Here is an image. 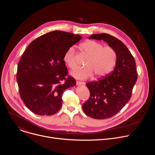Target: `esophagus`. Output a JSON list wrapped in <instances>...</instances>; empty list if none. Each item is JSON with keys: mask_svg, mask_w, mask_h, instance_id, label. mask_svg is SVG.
Segmentation results:
<instances>
[{"mask_svg": "<svg viewBox=\"0 0 155 155\" xmlns=\"http://www.w3.org/2000/svg\"><path fill=\"white\" fill-rule=\"evenodd\" d=\"M76 84L77 85H85V83L84 82H81V81H76Z\"/></svg>", "mask_w": 155, "mask_h": 155, "instance_id": "esophagus-1", "label": "esophagus"}]
</instances>
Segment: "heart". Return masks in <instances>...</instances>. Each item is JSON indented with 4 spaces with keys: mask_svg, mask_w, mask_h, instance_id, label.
<instances>
[{
    "mask_svg": "<svg viewBox=\"0 0 155 155\" xmlns=\"http://www.w3.org/2000/svg\"><path fill=\"white\" fill-rule=\"evenodd\" d=\"M81 48L88 59L85 63L86 67L76 68L71 72V74L76 79H86L94 74L97 78H103L110 72L116 64L117 53L110 46H104L99 42L91 40L81 44ZM63 60L70 68L76 67V52L73 47L66 51Z\"/></svg>",
    "mask_w": 155,
    "mask_h": 155,
    "instance_id": "b5f03b06",
    "label": "heart"
}]
</instances>
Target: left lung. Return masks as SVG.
Here are the masks:
<instances>
[{
	"instance_id": "8db88e82",
	"label": "left lung",
	"mask_w": 155,
	"mask_h": 155,
	"mask_svg": "<svg viewBox=\"0 0 155 155\" xmlns=\"http://www.w3.org/2000/svg\"><path fill=\"white\" fill-rule=\"evenodd\" d=\"M89 39L103 40L117 53L114 70L98 81L86 85L90 96L82 109L89 117L97 119L109 118L120 110L130 100L137 80L134 58L122 41L107 33L94 34Z\"/></svg>"
}]
</instances>
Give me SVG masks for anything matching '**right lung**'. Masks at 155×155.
Here are the masks:
<instances>
[{
  "label": "right lung",
  "instance_id": "1",
  "mask_svg": "<svg viewBox=\"0 0 155 155\" xmlns=\"http://www.w3.org/2000/svg\"><path fill=\"white\" fill-rule=\"evenodd\" d=\"M82 39L56 30L41 36L28 46L20 58L17 80L20 95L35 114L52 115L62 106V95L76 82L63 60L67 50Z\"/></svg>",
  "mask_w": 155,
  "mask_h": 155
}]
</instances>
